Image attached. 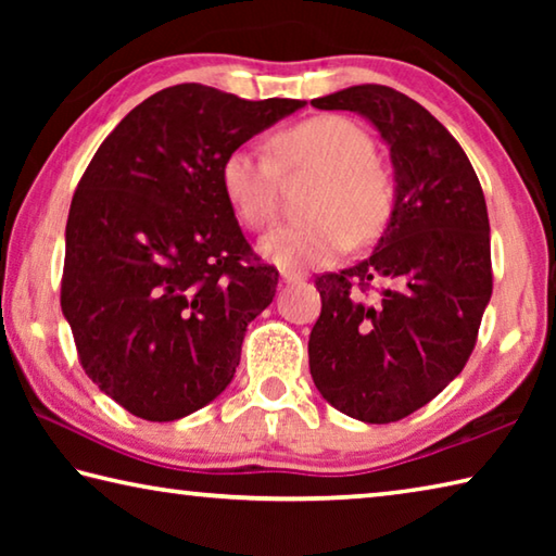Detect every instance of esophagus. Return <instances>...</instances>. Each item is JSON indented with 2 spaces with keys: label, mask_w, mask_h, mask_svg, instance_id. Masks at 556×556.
<instances>
[{
  "label": "esophagus",
  "mask_w": 556,
  "mask_h": 556,
  "mask_svg": "<svg viewBox=\"0 0 556 556\" xmlns=\"http://www.w3.org/2000/svg\"><path fill=\"white\" fill-rule=\"evenodd\" d=\"M306 277L301 275V271H294V269H281V281L285 285H291V281H304Z\"/></svg>",
  "instance_id": "34e87169"
}]
</instances>
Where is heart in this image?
<instances>
[{
  "label": "heart",
  "instance_id": "b5f03b06",
  "mask_svg": "<svg viewBox=\"0 0 556 556\" xmlns=\"http://www.w3.org/2000/svg\"><path fill=\"white\" fill-rule=\"evenodd\" d=\"M271 156L238 147L223 159L220 184L232 213L250 230H267L279 213L281 174L314 172L308 220L267 235L260 252L285 269L331 265L353 238L370 242L388 228L394 211V184L375 162L368 131L341 115H318L279 129Z\"/></svg>",
  "mask_w": 556,
  "mask_h": 556
}]
</instances>
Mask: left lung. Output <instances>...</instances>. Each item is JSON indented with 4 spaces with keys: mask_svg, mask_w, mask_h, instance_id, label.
<instances>
[{
    "mask_svg": "<svg viewBox=\"0 0 556 556\" xmlns=\"http://www.w3.org/2000/svg\"><path fill=\"white\" fill-rule=\"evenodd\" d=\"M312 105L357 112L390 144L388 230L361 265L316 277L321 316L308 336L324 400L390 425L434 400L473 353L493 294L485 195L451 131L404 92L368 83Z\"/></svg>",
    "mask_w": 556,
    "mask_h": 556,
    "instance_id": "obj_1",
    "label": "left lung"
}]
</instances>
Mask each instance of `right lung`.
I'll list each match as a JSON object with an SVG mask.
<instances>
[{
  "instance_id": "obj_1",
  "label": "right lung",
  "mask_w": 556,
  "mask_h": 556,
  "mask_svg": "<svg viewBox=\"0 0 556 556\" xmlns=\"http://www.w3.org/2000/svg\"><path fill=\"white\" fill-rule=\"evenodd\" d=\"M304 105L181 83L131 110L83 174L61 308L83 370L135 417L181 419L230 384L279 271L244 240L220 166Z\"/></svg>"
}]
</instances>
